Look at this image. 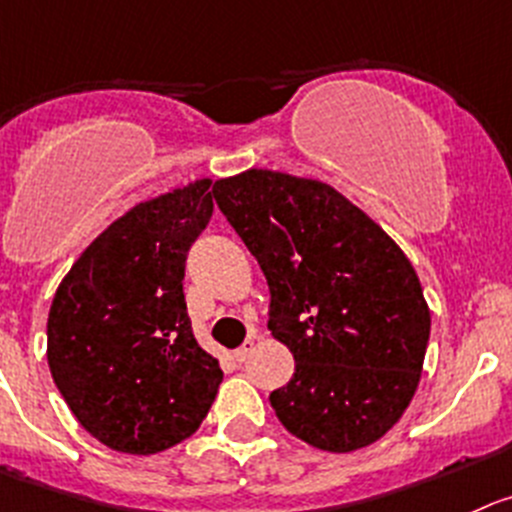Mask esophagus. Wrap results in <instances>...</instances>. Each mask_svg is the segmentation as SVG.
<instances>
[{
  "instance_id": "1",
  "label": "esophagus",
  "mask_w": 512,
  "mask_h": 512,
  "mask_svg": "<svg viewBox=\"0 0 512 512\" xmlns=\"http://www.w3.org/2000/svg\"><path fill=\"white\" fill-rule=\"evenodd\" d=\"M252 351H255V341L250 338V341H245L237 351H234V361H237V364H245L247 358L252 356Z\"/></svg>"
}]
</instances>
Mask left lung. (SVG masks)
Returning a JSON list of instances; mask_svg holds the SVG:
<instances>
[{
  "instance_id": "1",
  "label": "left lung",
  "mask_w": 512,
  "mask_h": 512,
  "mask_svg": "<svg viewBox=\"0 0 512 512\" xmlns=\"http://www.w3.org/2000/svg\"><path fill=\"white\" fill-rule=\"evenodd\" d=\"M212 191L265 275L267 328L295 358L270 394L283 427L326 452L384 437L417 391L432 326L412 262L323 181L250 169Z\"/></svg>"
}]
</instances>
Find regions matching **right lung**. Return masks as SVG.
<instances>
[{"instance_id": "add662e5", "label": "right lung", "mask_w": 512, "mask_h": 512, "mask_svg": "<svg viewBox=\"0 0 512 512\" xmlns=\"http://www.w3.org/2000/svg\"><path fill=\"white\" fill-rule=\"evenodd\" d=\"M212 181L143 202L90 242L52 298L47 364L70 412L128 455L197 432L222 369L191 333L186 255L212 219Z\"/></svg>"}]
</instances>
